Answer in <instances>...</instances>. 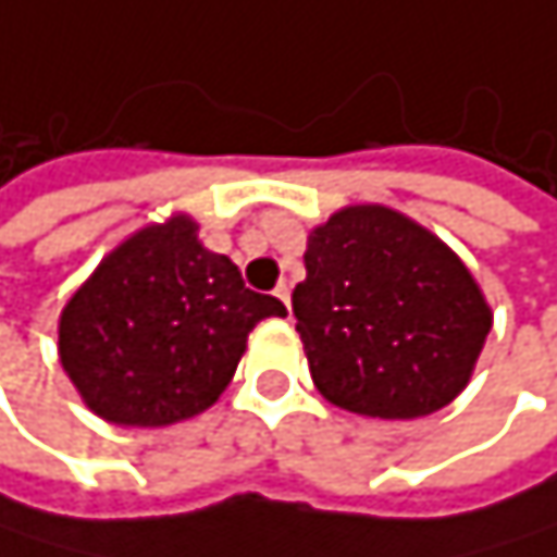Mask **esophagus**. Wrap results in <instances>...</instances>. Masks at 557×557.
<instances>
[{"label": "esophagus", "instance_id": "esophagus-1", "mask_svg": "<svg viewBox=\"0 0 557 557\" xmlns=\"http://www.w3.org/2000/svg\"><path fill=\"white\" fill-rule=\"evenodd\" d=\"M273 294H276V297H281V300H284V307L290 310V287H287V284H281V287H276Z\"/></svg>", "mask_w": 557, "mask_h": 557}]
</instances>
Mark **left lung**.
I'll return each mask as SVG.
<instances>
[{
    "label": "left lung",
    "instance_id": "1",
    "mask_svg": "<svg viewBox=\"0 0 557 557\" xmlns=\"http://www.w3.org/2000/svg\"><path fill=\"white\" fill-rule=\"evenodd\" d=\"M304 263L294 317L326 403L419 419L469 386L492 307L446 240L386 205H349L310 231Z\"/></svg>",
    "mask_w": 557,
    "mask_h": 557
}]
</instances>
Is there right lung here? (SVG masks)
<instances>
[{"mask_svg":"<svg viewBox=\"0 0 557 557\" xmlns=\"http://www.w3.org/2000/svg\"><path fill=\"white\" fill-rule=\"evenodd\" d=\"M287 307L244 287L231 257L171 214L125 237L69 297L59 360L82 403L114 425L161 429L218 403L250 330Z\"/></svg>","mask_w":557,"mask_h":557,"instance_id":"1","label":"right lung"}]
</instances>
